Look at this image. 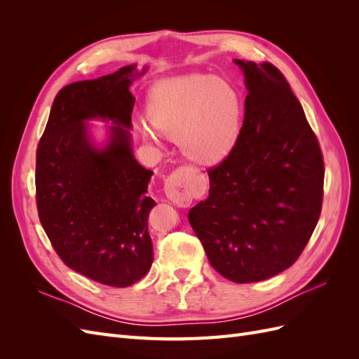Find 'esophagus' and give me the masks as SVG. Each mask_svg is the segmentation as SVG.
Here are the masks:
<instances>
[{"instance_id": "obj_1", "label": "esophagus", "mask_w": 359, "mask_h": 359, "mask_svg": "<svg viewBox=\"0 0 359 359\" xmlns=\"http://www.w3.org/2000/svg\"><path fill=\"white\" fill-rule=\"evenodd\" d=\"M196 191V181H194L191 173L184 169L173 170L165 182V193L168 199L178 206H189Z\"/></svg>"}]
</instances>
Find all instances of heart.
<instances>
[{
    "instance_id": "1",
    "label": "heart",
    "mask_w": 359,
    "mask_h": 359,
    "mask_svg": "<svg viewBox=\"0 0 359 359\" xmlns=\"http://www.w3.org/2000/svg\"><path fill=\"white\" fill-rule=\"evenodd\" d=\"M147 115L161 135L178 140L184 156L203 166L229 157L243 127V103L235 86L205 73L158 81L149 90ZM139 133L147 142H158L148 126H140Z\"/></svg>"
}]
</instances>
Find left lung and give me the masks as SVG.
<instances>
[{
    "label": "left lung",
    "mask_w": 359,
    "mask_h": 359,
    "mask_svg": "<svg viewBox=\"0 0 359 359\" xmlns=\"http://www.w3.org/2000/svg\"><path fill=\"white\" fill-rule=\"evenodd\" d=\"M248 91L240 139L208 170L210 196L189 222L212 268L235 283L280 274L318 224L323 157L287 81L273 64L233 60Z\"/></svg>",
    "instance_id": "left-lung-1"
}]
</instances>
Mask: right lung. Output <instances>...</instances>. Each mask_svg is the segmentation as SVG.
Instances as JSON below:
<instances>
[{"label": "right lung", "instance_id": "right-lung-1", "mask_svg": "<svg viewBox=\"0 0 359 359\" xmlns=\"http://www.w3.org/2000/svg\"><path fill=\"white\" fill-rule=\"evenodd\" d=\"M147 72L136 64L57 94L36 158L39 219L57 255L76 273L106 286L127 287L153 265L147 196L153 170L132 149L135 97L130 85ZM113 126L95 146L86 121Z\"/></svg>", "mask_w": 359, "mask_h": 359}]
</instances>
